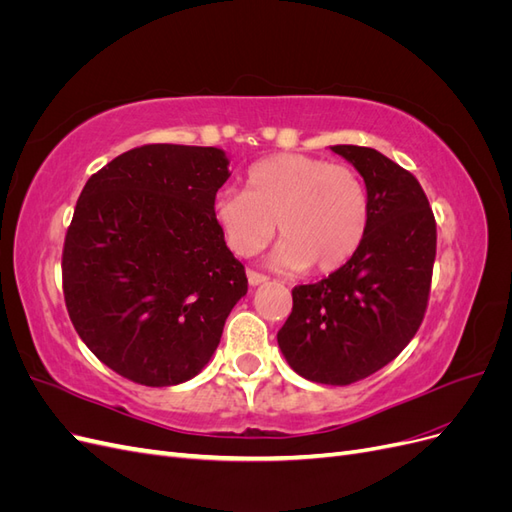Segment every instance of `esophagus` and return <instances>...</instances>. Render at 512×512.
Instances as JSON below:
<instances>
[{"label":"esophagus","mask_w":512,"mask_h":512,"mask_svg":"<svg viewBox=\"0 0 512 512\" xmlns=\"http://www.w3.org/2000/svg\"><path fill=\"white\" fill-rule=\"evenodd\" d=\"M269 280V277L265 273H258L254 269L247 271V282H250L252 286H258V284H265Z\"/></svg>","instance_id":"esophagus-1"}]
</instances>
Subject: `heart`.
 I'll return each instance as SVG.
<instances>
[{
    "label": "heart",
    "mask_w": 512,
    "mask_h": 512,
    "mask_svg": "<svg viewBox=\"0 0 512 512\" xmlns=\"http://www.w3.org/2000/svg\"><path fill=\"white\" fill-rule=\"evenodd\" d=\"M213 218L232 252L258 254L275 235V265L331 273L356 254L369 226V192L352 166L277 153L250 166L245 190H222Z\"/></svg>",
    "instance_id": "1"
}]
</instances>
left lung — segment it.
<instances>
[{
	"label": "left lung",
	"mask_w": 512,
	"mask_h": 512,
	"mask_svg": "<svg viewBox=\"0 0 512 512\" xmlns=\"http://www.w3.org/2000/svg\"><path fill=\"white\" fill-rule=\"evenodd\" d=\"M369 192V226L346 265L292 288V312L277 333L286 361L320 384H352L389 365L425 318L436 218L421 183L371 147L335 145Z\"/></svg>",
	"instance_id": "8db88e82"
}]
</instances>
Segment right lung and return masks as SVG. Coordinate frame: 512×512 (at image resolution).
I'll return each instance as SVG.
<instances>
[{
  "label": "right lung",
  "instance_id": "right-lung-1",
  "mask_svg": "<svg viewBox=\"0 0 512 512\" xmlns=\"http://www.w3.org/2000/svg\"><path fill=\"white\" fill-rule=\"evenodd\" d=\"M222 149L143 145L89 177L61 254L70 320L119 376L145 386L194 378L247 292L245 267L213 218Z\"/></svg>",
  "mask_w": 512,
  "mask_h": 512
}]
</instances>
